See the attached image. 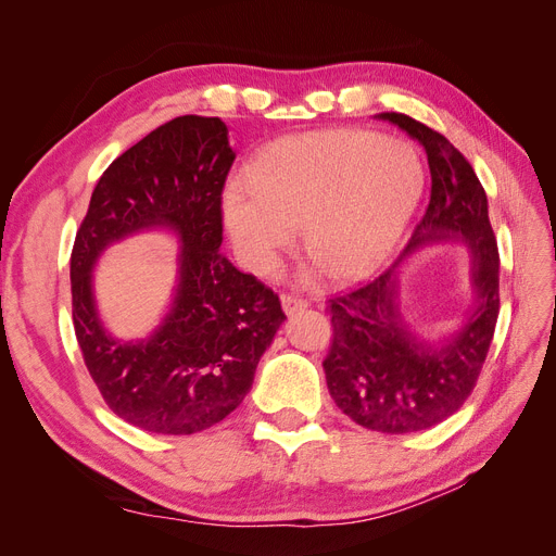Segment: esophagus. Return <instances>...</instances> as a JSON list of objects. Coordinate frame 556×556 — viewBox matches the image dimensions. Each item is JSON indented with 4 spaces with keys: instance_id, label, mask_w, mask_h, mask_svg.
I'll return each instance as SVG.
<instances>
[{
    "instance_id": "esophagus-1",
    "label": "esophagus",
    "mask_w": 556,
    "mask_h": 556,
    "mask_svg": "<svg viewBox=\"0 0 556 556\" xmlns=\"http://www.w3.org/2000/svg\"><path fill=\"white\" fill-rule=\"evenodd\" d=\"M280 304H282V311L288 313V315H292V313H296V311L308 306L304 299H299V296H294V294H282V296H280Z\"/></svg>"
}]
</instances>
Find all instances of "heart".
I'll return each mask as SVG.
<instances>
[{"label": "heart", "instance_id": "obj_1", "mask_svg": "<svg viewBox=\"0 0 556 556\" xmlns=\"http://www.w3.org/2000/svg\"><path fill=\"white\" fill-rule=\"evenodd\" d=\"M417 150L364 129H323L268 143L243 182L223 194V217L243 262L271 276L292 245L333 280L364 278L394 250L422 192Z\"/></svg>", "mask_w": 556, "mask_h": 556}]
</instances>
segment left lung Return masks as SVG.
Instances as JSON below:
<instances>
[{
  "label": "left lung",
  "instance_id": "8db88e82",
  "mask_svg": "<svg viewBox=\"0 0 556 556\" xmlns=\"http://www.w3.org/2000/svg\"><path fill=\"white\" fill-rule=\"evenodd\" d=\"M380 117L422 143L431 172L429 206L403 255L425 243L462 239L473 252L478 308L443 348L419 341L399 313V260L376 280L327 301L333 336L323 366L331 399L352 422L410 433L443 422L473 392L498 319V248L484 188L459 150L410 115Z\"/></svg>",
  "mask_w": 556,
  "mask_h": 556
}]
</instances>
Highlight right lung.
Wrapping results in <instances>:
<instances>
[{"instance_id": "1", "label": "right lung", "mask_w": 556, "mask_h": 556, "mask_svg": "<svg viewBox=\"0 0 556 556\" xmlns=\"http://www.w3.org/2000/svg\"><path fill=\"white\" fill-rule=\"evenodd\" d=\"M233 157L220 117H174L113 160L76 231L70 274L83 362L106 406L143 431L197 433L237 410L285 319L278 294L220 255ZM146 226L177 231L179 290L148 342L121 344L98 323L89 274L109 242Z\"/></svg>"}]
</instances>
